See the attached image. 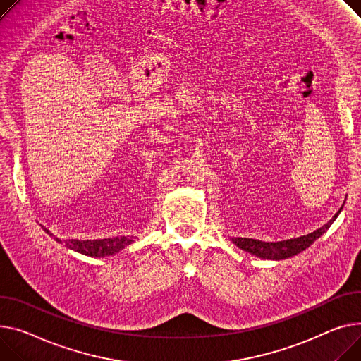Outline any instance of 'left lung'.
I'll list each match as a JSON object with an SVG mask.
<instances>
[{
    "label": "left lung",
    "instance_id": "left-lung-1",
    "mask_svg": "<svg viewBox=\"0 0 361 361\" xmlns=\"http://www.w3.org/2000/svg\"><path fill=\"white\" fill-rule=\"evenodd\" d=\"M341 210L343 207L335 213L334 218L328 224H325L322 228L299 238L286 239V241H276V243H266V241H259V239H252V238H232V243L243 251H247L264 259L280 261L286 258H292L300 254L302 251H305L306 248H309L318 238H321L328 231V228L334 224V221L338 218Z\"/></svg>",
    "mask_w": 361,
    "mask_h": 361
}]
</instances>
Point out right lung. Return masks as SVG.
<instances>
[{
    "instance_id": "right-lung-1",
    "label": "right lung",
    "mask_w": 361,
    "mask_h": 361,
    "mask_svg": "<svg viewBox=\"0 0 361 361\" xmlns=\"http://www.w3.org/2000/svg\"><path fill=\"white\" fill-rule=\"evenodd\" d=\"M42 228L47 235L54 236L58 243H62L61 239L56 238L49 229H46L44 226H42ZM132 243H133V239L129 236L85 239V241H80V239H68V241H63L66 248H69L72 251H77L84 255H88V257H95V258H104V257L114 255V254L122 251L123 248H126L128 245H130Z\"/></svg>"
}]
</instances>
